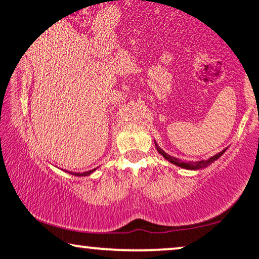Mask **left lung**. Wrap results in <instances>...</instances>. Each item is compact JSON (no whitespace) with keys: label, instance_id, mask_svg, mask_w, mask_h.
<instances>
[{"label":"left lung","instance_id":"8db88e82","mask_svg":"<svg viewBox=\"0 0 259 259\" xmlns=\"http://www.w3.org/2000/svg\"><path fill=\"white\" fill-rule=\"evenodd\" d=\"M155 145H156V149H157V151L159 152V154H161L162 156H163V157H164L165 159H168V161L170 162V163H173V164H175V165H178V167H181V168H185V169H190V170H198V169H203V168L207 167V165L211 164L212 162H215L216 159L221 157V156L223 155V152H225L226 150H227V149L222 150V151H221V152H219L218 155L212 156V157H210L209 159H206V161L191 162V161H181V159L175 158V157H173V156L168 155L167 152H164L163 150H162L161 148H158V145L156 144V143H155Z\"/></svg>","mask_w":259,"mask_h":259}]
</instances>
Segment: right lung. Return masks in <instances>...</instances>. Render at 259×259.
<instances>
[{"instance_id":"1","label":"right lung","mask_w":259,"mask_h":259,"mask_svg":"<svg viewBox=\"0 0 259 259\" xmlns=\"http://www.w3.org/2000/svg\"><path fill=\"white\" fill-rule=\"evenodd\" d=\"M96 169H92V170H89V171H84V173H72L71 171V174H73V175H75V177H86V175H90L92 171H95Z\"/></svg>"}]
</instances>
